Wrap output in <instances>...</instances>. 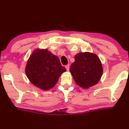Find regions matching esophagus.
<instances>
[{
  "label": "esophagus",
  "mask_w": 129,
  "mask_h": 129,
  "mask_svg": "<svg viewBox=\"0 0 129 129\" xmlns=\"http://www.w3.org/2000/svg\"><path fill=\"white\" fill-rule=\"evenodd\" d=\"M65 68H66L67 71H69V70H70V65H69V64L67 65L66 66H65Z\"/></svg>",
  "instance_id": "esophagus-1"
}]
</instances>
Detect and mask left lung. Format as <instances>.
<instances>
[{"instance_id":"1","label":"left lung","mask_w":129,"mask_h":129,"mask_svg":"<svg viewBox=\"0 0 129 129\" xmlns=\"http://www.w3.org/2000/svg\"><path fill=\"white\" fill-rule=\"evenodd\" d=\"M77 84L88 89L97 84L101 78L103 67L97 55L91 52H79L75 56V62L70 68Z\"/></svg>"}]
</instances>
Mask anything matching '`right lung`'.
Returning <instances> with one entry per match:
<instances>
[{
	"label": "right lung",
	"mask_w": 129,
	"mask_h": 129,
	"mask_svg": "<svg viewBox=\"0 0 129 129\" xmlns=\"http://www.w3.org/2000/svg\"><path fill=\"white\" fill-rule=\"evenodd\" d=\"M66 68L58 57L47 49H36L27 62L25 72L29 81L37 88L47 90L53 88Z\"/></svg>",
	"instance_id": "right-lung-1"
}]
</instances>
